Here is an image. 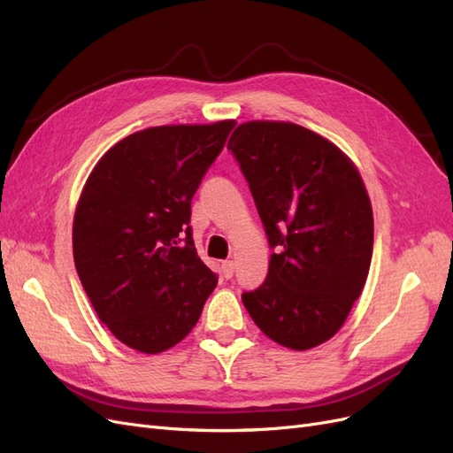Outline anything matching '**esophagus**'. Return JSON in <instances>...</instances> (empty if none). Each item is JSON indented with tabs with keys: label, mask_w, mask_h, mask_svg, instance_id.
Listing matches in <instances>:
<instances>
[{
	"label": "esophagus",
	"mask_w": 453,
	"mask_h": 453,
	"mask_svg": "<svg viewBox=\"0 0 453 453\" xmlns=\"http://www.w3.org/2000/svg\"><path fill=\"white\" fill-rule=\"evenodd\" d=\"M221 273L225 280H230L232 276H234V263H232V260H225V263L221 265Z\"/></svg>",
	"instance_id": "obj_1"
}]
</instances>
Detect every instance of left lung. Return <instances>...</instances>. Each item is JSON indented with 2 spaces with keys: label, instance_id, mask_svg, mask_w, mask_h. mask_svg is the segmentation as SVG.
Returning <instances> with one entry per match:
<instances>
[{
  "label": "left lung",
  "instance_id": "obj_1",
  "mask_svg": "<svg viewBox=\"0 0 453 453\" xmlns=\"http://www.w3.org/2000/svg\"><path fill=\"white\" fill-rule=\"evenodd\" d=\"M228 150L273 250L266 280L242 303L278 344L319 346L344 325L372 258V205L361 175L336 145L293 122H245Z\"/></svg>",
  "mask_w": 453,
  "mask_h": 453
}]
</instances>
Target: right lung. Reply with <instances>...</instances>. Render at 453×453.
I'll return each mask as SVG.
<instances>
[{"label":"right lung","instance_id":"obj_1","mask_svg":"<svg viewBox=\"0 0 453 453\" xmlns=\"http://www.w3.org/2000/svg\"><path fill=\"white\" fill-rule=\"evenodd\" d=\"M234 120L135 132L96 164L79 198L73 258L102 323L142 353L193 331L217 273L195 248L190 202Z\"/></svg>","mask_w":453,"mask_h":453}]
</instances>
